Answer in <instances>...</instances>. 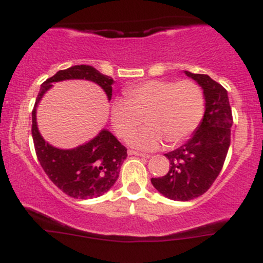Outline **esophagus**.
Returning a JSON list of instances; mask_svg holds the SVG:
<instances>
[{
	"instance_id": "34e87169",
	"label": "esophagus",
	"mask_w": 263,
	"mask_h": 263,
	"mask_svg": "<svg viewBox=\"0 0 263 263\" xmlns=\"http://www.w3.org/2000/svg\"><path fill=\"white\" fill-rule=\"evenodd\" d=\"M128 155H129V156H138V157H142V158H149V156L146 155V153L136 152V151H132V149L128 151Z\"/></svg>"
}]
</instances>
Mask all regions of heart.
I'll return each instance as SVG.
<instances>
[{
  "label": "heart",
  "mask_w": 263,
  "mask_h": 263,
  "mask_svg": "<svg viewBox=\"0 0 263 263\" xmlns=\"http://www.w3.org/2000/svg\"><path fill=\"white\" fill-rule=\"evenodd\" d=\"M205 99L201 87L192 80H147L127 87L123 100H115L110 117L121 138L141 123L149 127L129 136L128 143L143 151L158 148L164 142L173 147L185 141L203 120Z\"/></svg>",
  "instance_id": "1"
}]
</instances>
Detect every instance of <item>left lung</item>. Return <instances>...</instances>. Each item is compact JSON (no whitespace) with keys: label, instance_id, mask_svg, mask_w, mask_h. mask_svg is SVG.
<instances>
[{"label":"left lung","instance_id":"8db88e82","mask_svg":"<svg viewBox=\"0 0 263 263\" xmlns=\"http://www.w3.org/2000/svg\"><path fill=\"white\" fill-rule=\"evenodd\" d=\"M184 73L203 89L204 117L183 146L164 155L171 163L168 173L151 179L161 194L178 201L200 197L213 185L230 147L232 126L230 102L224 87L209 75Z\"/></svg>","mask_w":263,"mask_h":263}]
</instances>
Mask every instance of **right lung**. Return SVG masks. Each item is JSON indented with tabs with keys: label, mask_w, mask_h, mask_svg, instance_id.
I'll return each instance as SVG.
<instances>
[{
	"label": "right lung",
	"mask_w": 263,
	"mask_h": 263,
	"mask_svg": "<svg viewBox=\"0 0 263 263\" xmlns=\"http://www.w3.org/2000/svg\"><path fill=\"white\" fill-rule=\"evenodd\" d=\"M89 80L98 84L112 96V78L101 74L93 66L74 65L59 70L41 85L34 108L32 111V137L35 153L45 174L58 188L75 199L98 198L110 190L117 180L127 149L107 129H101L98 136L81 146L62 149L48 143L39 134L37 126V105L53 83L63 80Z\"/></svg>",
	"instance_id": "obj_1"
}]
</instances>
